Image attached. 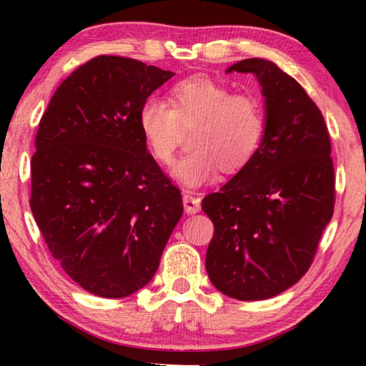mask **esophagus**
<instances>
[{
  "instance_id": "34e87169",
  "label": "esophagus",
  "mask_w": 366,
  "mask_h": 366,
  "mask_svg": "<svg viewBox=\"0 0 366 366\" xmlns=\"http://www.w3.org/2000/svg\"><path fill=\"white\" fill-rule=\"evenodd\" d=\"M183 207L184 212L188 214H194L202 209V203H199V198L194 197L192 193H184L183 194Z\"/></svg>"
}]
</instances>
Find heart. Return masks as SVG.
Returning <instances> with one entry per match:
<instances>
[{
    "instance_id": "b5f03b06",
    "label": "heart",
    "mask_w": 366,
    "mask_h": 366,
    "mask_svg": "<svg viewBox=\"0 0 366 366\" xmlns=\"http://www.w3.org/2000/svg\"><path fill=\"white\" fill-rule=\"evenodd\" d=\"M193 127L192 152L174 163L173 174L199 187L224 173L247 168L262 148L267 117L253 94L234 93L212 78L183 79L169 89L168 103L148 98L138 112V128L148 152L162 164L173 162L182 128Z\"/></svg>"
}]
</instances>
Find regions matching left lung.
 Listing matches in <instances>:
<instances>
[{"label":"left lung","mask_w":366,"mask_h":366,"mask_svg":"<svg viewBox=\"0 0 366 366\" xmlns=\"http://www.w3.org/2000/svg\"><path fill=\"white\" fill-rule=\"evenodd\" d=\"M232 71L258 78L267 129L253 162L203 198L214 227L204 263L214 288L254 302L308 272L333 217L335 169L323 114L297 79L262 58L234 63Z\"/></svg>","instance_id":"1"}]
</instances>
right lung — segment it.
I'll return each instance as SVG.
<instances>
[{"label":"right lung","instance_id":"obj_1","mask_svg":"<svg viewBox=\"0 0 366 366\" xmlns=\"http://www.w3.org/2000/svg\"><path fill=\"white\" fill-rule=\"evenodd\" d=\"M172 76L102 54L59 84L39 119L29 207L59 267L98 297L143 288L182 218V193L138 128L142 104Z\"/></svg>","mask_w":366,"mask_h":366}]
</instances>
